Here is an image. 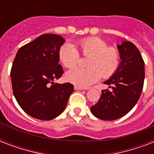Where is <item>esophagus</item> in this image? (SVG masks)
Instances as JSON below:
<instances>
[{
  "label": "esophagus",
  "mask_w": 154,
  "mask_h": 154,
  "mask_svg": "<svg viewBox=\"0 0 154 154\" xmlns=\"http://www.w3.org/2000/svg\"><path fill=\"white\" fill-rule=\"evenodd\" d=\"M74 89L75 90H83V88H82V87H79V86H77V85H75L74 86Z\"/></svg>",
  "instance_id": "1"
}]
</instances>
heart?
<instances>
[{
	"instance_id": "heart-1",
	"label": "heart",
	"mask_w": 154,
	"mask_h": 154,
	"mask_svg": "<svg viewBox=\"0 0 154 154\" xmlns=\"http://www.w3.org/2000/svg\"><path fill=\"white\" fill-rule=\"evenodd\" d=\"M80 53L88 57L86 69H72L66 72L68 82L85 88L97 82L101 77L109 78L117 72L121 64V54L115 47L109 46L105 40L99 37H87L77 42ZM59 59L66 68L78 65L79 53L71 44H64L59 49Z\"/></svg>"
}]
</instances>
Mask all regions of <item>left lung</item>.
Masks as SVG:
<instances>
[{
    "label": "left lung",
    "instance_id": "left-lung-1",
    "mask_svg": "<svg viewBox=\"0 0 154 154\" xmlns=\"http://www.w3.org/2000/svg\"><path fill=\"white\" fill-rule=\"evenodd\" d=\"M121 54L118 69L104 84L112 89L102 90L98 102L90 108L99 119L113 121L127 114L141 96L145 79V63L138 49L130 42L117 45Z\"/></svg>",
    "mask_w": 154,
    "mask_h": 154
}]
</instances>
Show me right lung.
<instances>
[{
    "mask_svg": "<svg viewBox=\"0 0 154 154\" xmlns=\"http://www.w3.org/2000/svg\"><path fill=\"white\" fill-rule=\"evenodd\" d=\"M65 39L44 34L20 47L11 69L13 95L20 108L43 121L55 118L65 110L73 85L54 83L64 72L59 65V49Z\"/></svg>",
    "mask_w": 154,
    "mask_h": 154,
    "instance_id": "right-lung-1",
    "label": "right lung"
}]
</instances>
